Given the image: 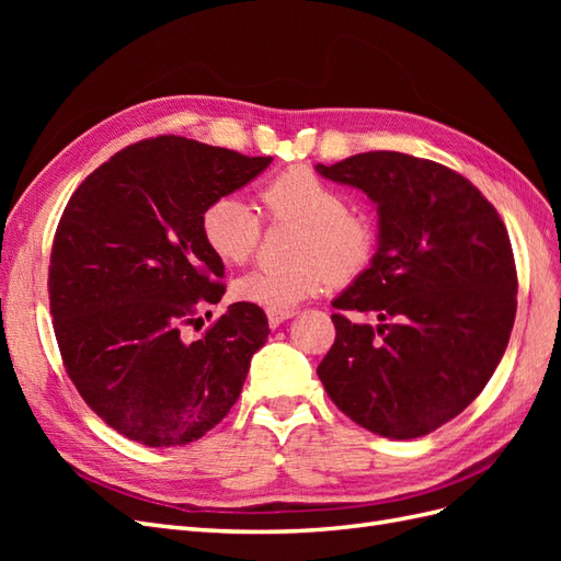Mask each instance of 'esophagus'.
<instances>
[{
	"mask_svg": "<svg viewBox=\"0 0 561 561\" xmlns=\"http://www.w3.org/2000/svg\"><path fill=\"white\" fill-rule=\"evenodd\" d=\"M293 316H295V311H266L271 328H278L280 322H285L287 318H293Z\"/></svg>",
	"mask_w": 561,
	"mask_h": 561,
	"instance_id": "1",
	"label": "esophagus"
}]
</instances>
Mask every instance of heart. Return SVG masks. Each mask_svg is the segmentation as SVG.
Here are the masks:
<instances>
[{"label":"heart","mask_w":561,"mask_h":561,"mask_svg":"<svg viewBox=\"0 0 561 561\" xmlns=\"http://www.w3.org/2000/svg\"><path fill=\"white\" fill-rule=\"evenodd\" d=\"M271 217L301 225L295 257L287 268L260 266L233 280V297L266 311H290L325 293L334 278L346 280L369 264L375 227L360 213L346 210V196L304 165L287 168L262 190ZM208 248L225 264H243L260 241V213L241 196L225 194L201 215Z\"/></svg>","instance_id":"b5f03b06"}]
</instances>
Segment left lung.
Returning <instances> with one entry per match:
<instances>
[{"label": "left lung", "instance_id": "1", "mask_svg": "<svg viewBox=\"0 0 561 561\" xmlns=\"http://www.w3.org/2000/svg\"><path fill=\"white\" fill-rule=\"evenodd\" d=\"M377 206L369 266L332 307L336 339L318 365L332 402L390 439L461 414L499 367L517 311L513 245L496 208L463 175L400 151L316 165Z\"/></svg>", "mask_w": 561, "mask_h": 561}]
</instances>
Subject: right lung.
Returning <instances> with one entry per match:
<instances>
[{
	"label": "right lung",
	"mask_w": 561,
	"mask_h": 561,
	"mask_svg": "<svg viewBox=\"0 0 561 561\" xmlns=\"http://www.w3.org/2000/svg\"><path fill=\"white\" fill-rule=\"evenodd\" d=\"M268 163L161 135L116 151L67 203L48 266L58 348L81 398L133 443L190 445L241 396L264 311L236 301L196 342L180 330L225 295L203 210Z\"/></svg>",
	"instance_id": "right-lung-1"
}]
</instances>
